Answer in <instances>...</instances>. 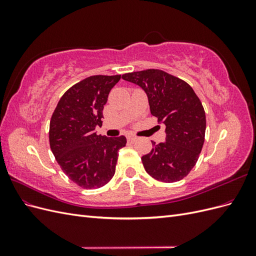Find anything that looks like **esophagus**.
I'll list each match as a JSON object with an SVG mask.
<instances>
[{"label": "esophagus", "mask_w": 256, "mask_h": 256, "mask_svg": "<svg viewBox=\"0 0 256 256\" xmlns=\"http://www.w3.org/2000/svg\"><path fill=\"white\" fill-rule=\"evenodd\" d=\"M136 136H132V134H128L127 136V140L129 141V142H134L136 141Z\"/></svg>", "instance_id": "esophagus-1"}]
</instances>
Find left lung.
Returning <instances> with one entry per match:
<instances>
[{
	"label": "left lung",
	"mask_w": 256,
	"mask_h": 256,
	"mask_svg": "<svg viewBox=\"0 0 256 256\" xmlns=\"http://www.w3.org/2000/svg\"><path fill=\"white\" fill-rule=\"evenodd\" d=\"M122 78L141 86L148 97L150 113L166 126V142L144 154L145 171L164 182H180L196 166L205 141L206 116L190 85L160 69L125 74Z\"/></svg>",
	"instance_id": "left-lung-1"
}]
</instances>
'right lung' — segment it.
I'll return each mask as SVG.
<instances>
[{"label":"right lung","mask_w":256,"mask_h":256,"mask_svg":"<svg viewBox=\"0 0 256 256\" xmlns=\"http://www.w3.org/2000/svg\"><path fill=\"white\" fill-rule=\"evenodd\" d=\"M120 74L92 76L67 90L50 120L51 150L63 172L80 187L96 189L111 180L124 136H98L104 106Z\"/></svg>","instance_id":"right-lung-1"}]
</instances>
